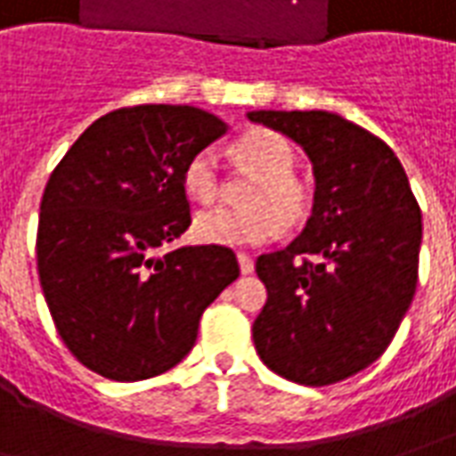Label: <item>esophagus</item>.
Returning a JSON list of instances; mask_svg holds the SVG:
<instances>
[{
  "mask_svg": "<svg viewBox=\"0 0 456 456\" xmlns=\"http://www.w3.org/2000/svg\"><path fill=\"white\" fill-rule=\"evenodd\" d=\"M237 258L241 273H254V258L248 256V254H237Z\"/></svg>",
  "mask_w": 456,
  "mask_h": 456,
  "instance_id": "34e87169",
  "label": "esophagus"
}]
</instances>
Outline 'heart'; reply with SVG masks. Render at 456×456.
Returning <instances> with one entry per match:
<instances>
[{"label": "heart", "instance_id": "b5f03b06", "mask_svg": "<svg viewBox=\"0 0 456 456\" xmlns=\"http://www.w3.org/2000/svg\"><path fill=\"white\" fill-rule=\"evenodd\" d=\"M239 160L258 180L247 192V209L209 208L192 219V237L209 247H256L276 237L281 224L296 227L307 217V192L296 180V149L276 131H248L237 143ZM183 188L198 202L222 192V160L212 146L192 153L183 168Z\"/></svg>", "mask_w": 456, "mask_h": 456}]
</instances>
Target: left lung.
Segmentation results:
<instances>
[{"label":"left lung","mask_w":456,"mask_h":456,"mask_svg":"<svg viewBox=\"0 0 456 456\" xmlns=\"http://www.w3.org/2000/svg\"><path fill=\"white\" fill-rule=\"evenodd\" d=\"M313 160L315 202L303 234L256 258L268 290L251 327L261 362L303 386L344 381L373 363L418 286L422 215L401 160L332 112H248Z\"/></svg>","instance_id":"left-lung-1"}]
</instances>
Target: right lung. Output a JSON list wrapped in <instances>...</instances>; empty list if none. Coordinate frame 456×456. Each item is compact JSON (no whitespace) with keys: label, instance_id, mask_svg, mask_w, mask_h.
<instances>
[{"label":"right lung","instance_id":"add662e5","mask_svg":"<svg viewBox=\"0 0 456 456\" xmlns=\"http://www.w3.org/2000/svg\"><path fill=\"white\" fill-rule=\"evenodd\" d=\"M227 131L183 104H139L83 131L45 183L36 261L55 330L112 381L173 369L205 307L239 278L229 247H168L190 227L183 168Z\"/></svg>","mask_w":456,"mask_h":456}]
</instances>
